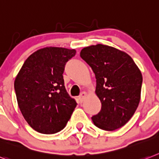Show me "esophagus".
<instances>
[{
  "mask_svg": "<svg viewBox=\"0 0 159 159\" xmlns=\"http://www.w3.org/2000/svg\"><path fill=\"white\" fill-rule=\"evenodd\" d=\"M86 96H87V93L82 92V93H80V97H79V99H80V101L81 102H84V98Z\"/></svg>",
  "mask_w": 159,
  "mask_h": 159,
  "instance_id": "obj_1",
  "label": "esophagus"
}]
</instances>
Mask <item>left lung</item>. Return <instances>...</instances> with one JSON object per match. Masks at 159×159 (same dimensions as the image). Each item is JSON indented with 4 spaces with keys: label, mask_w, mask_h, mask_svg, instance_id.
<instances>
[{
    "label": "left lung",
    "mask_w": 159,
    "mask_h": 159,
    "mask_svg": "<svg viewBox=\"0 0 159 159\" xmlns=\"http://www.w3.org/2000/svg\"><path fill=\"white\" fill-rule=\"evenodd\" d=\"M80 57L93 70L100 112L92 116L94 125L114 131L134 115L141 99L142 75L129 55L103 44L84 48Z\"/></svg>",
    "instance_id": "8db88e82"
}]
</instances>
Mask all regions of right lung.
Masks as SVG:
<instances>
[{"label": "right lung", "instance_id": "right-lung-1", "mask_svg": "<svg viewBox=\"0 0 159 159\" xmlns=\"http://www.w3.org/2000/svg\"><path fill=\"white\" fill-rule=\"evenodd\" d=\"M75 49L47 47L33 53L23 63L14 81L21 113L27 124L43 134L63 129L77 103L64 85L65 66Z\"/></svg>", "mask_w": 159, "mask_h": 159}]
</instances>
